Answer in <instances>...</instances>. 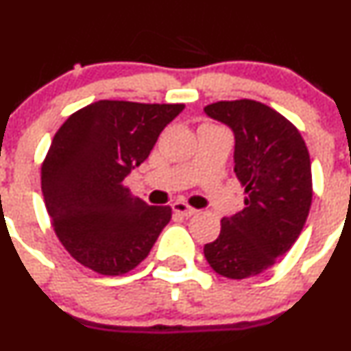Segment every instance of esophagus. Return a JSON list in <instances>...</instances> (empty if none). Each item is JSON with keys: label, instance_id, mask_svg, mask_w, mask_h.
<instances>
[{"label": "esophagus", "instance_id": "1", "mask_svg": "<svg viewBox=\"0 0 351 351\" xmlns=\"http://www.w3.org/2000/svg\"><path fill=\"white\" fill-rule=\"evenodd\" d=\"M173 212L178 215H182V217H192V215L197 214V208L190 207L189 204H185V202H175L173 204Z\"/></svg>", "mask_w": 351, "mask_h": 351}]
</instances>
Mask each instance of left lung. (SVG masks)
<instances>
[{
  "label": "left lung",
  "mask_w": 351,
  "mask_h": 351,
  "mask_svg": "<svg viewBox=\"0 0 351 351\" xmlns=\"http://www.w3.org/2000/svg\"><path fill=\"white\" fill-rule=\"evenodd\" d=\"M204 112L234 132V173L246 193L243 210L222 219L204 254L222 277H254L284 256L306 224L309 151L293 123L260 101H217Z\"/></svg>",
  "instance_id": "obj_1"
}]
</instances>
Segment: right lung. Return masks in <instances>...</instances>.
<instances>
[{"mask_svg": "<svg viewBox=\"0 0 351 351\" xmlns=\"http://www.w3.org/2000/svg\"><path fill=\"white\" fill-rule=\"evenodd\" d=\"M185 105L100 100L74 112L42 165V193L59 241L83 267L123 275L149 254L171 219L123 185Z\"/></svg>", "mask_w": 351, "mask_h": 351, "instance_id": "1", "label": "right lung"}]
</instances>
